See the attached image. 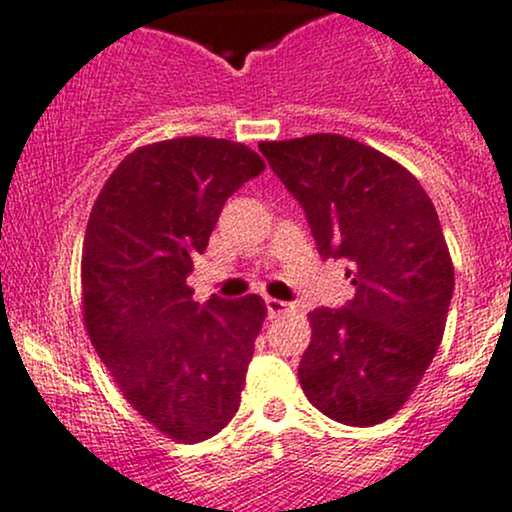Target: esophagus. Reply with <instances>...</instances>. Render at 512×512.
<instances>
[{
    "mask_svg": "<svg viewBox=\"0 0 512 512\" xmlns=\"http://www.w3.org/2000/svg\"><path fill=\"white\" fill-rule=\"evenodd\" d=\"M265 304H267V311H270L272 319H274V316L287 314V311H289V304H287V301H282V299H267Z\"/></svg>",
    "mask_w": 512,
    "mask_h": 512,
    "instance_id": "esophagus-1",
    "label": "esophagus"
}]
</instances>
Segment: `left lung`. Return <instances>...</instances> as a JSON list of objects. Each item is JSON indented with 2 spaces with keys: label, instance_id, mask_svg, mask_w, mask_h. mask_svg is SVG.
Returning a JSON list of instances; mask_svg holds the SVG:
<instances>
[{
  "label": "left lung",
  "instance_id": "8db88e82",
  "mask_svg": "<svg viewBox=\"0 0 512 512\" xmlns=\"http://www.w3.org/2000/svg\"><path fill=\"white\" fill-rule=\"evenodd\" d=\"M309 220L324 257H343L346 309H314L299 383L311 405L348 427L397 414L427 373L454 294V262L417 176L341 134L260 142Z\"/></svg>",
  "mask_w": 512,
  "mask_h": 512
}]
</instances>
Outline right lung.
I'll return each instance as SVG.
<instances>
[{"instance_id":"obj_1","label":"right lung","mask_w":512,"mask_h":512,"mask_svg":"<svg viewBox=\"0 0 512 512\" xmlns=\"http://www.w3.org/2000/svg\"><path fill=\"white\" fill-rule=\"evenodd\" d=\"M262 171L240 142L164 139L127 154L90 211L85 331L125 400L171 441L211 439L240 407L265 301L198 304L186 277L223 203Z\"/></svg>"}]
</instances>
